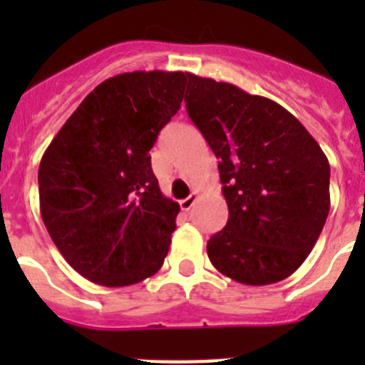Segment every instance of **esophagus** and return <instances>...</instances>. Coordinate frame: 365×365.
<instances>
[{"label": "esophagus", "instance_id": "1", "mask_svg": "<svg viewBox=\"0 0 365 365\" xmlns=\"http://www.w3.org/2000/svg\"><path fill=\"white\" fill-rule=\"evenodd\" d=\"M197 197H199V193L197 192H192L188 195V197L186 199H182V201H180V208H182V210L185 212H188L190 208H192L193 205H195V201H197Z\"/></svg>", "mask_w": 365, "mask_h": 365}]
</instances>
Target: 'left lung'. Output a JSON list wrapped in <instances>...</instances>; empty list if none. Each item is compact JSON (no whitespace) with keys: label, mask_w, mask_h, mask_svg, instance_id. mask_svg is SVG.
<instances>
[{"label":"left lung","mask_w":365,"mask_h":365,"mask_svg":"<svg viewBox=\"0 0 365 365\" xmlns=\"http://www.w3.org/2000/svg\"><path fill=\"white\" fill-rule=\"evenodd\" d=\"M186 111L219 159L227 227L206 245L234 282L270 285L307 259L331 206V168L302 122L274 100L190 74Z\"/></svg>","instance_id":"1"}]
</instances>
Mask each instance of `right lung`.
Returning <instances> with one entry per match:
<instances>
[{
	"instance_id": "add662e5",
	"label": "right lung",
	"mask_w": 365,
	"mask_h": 365,
	"mask_svg": "<svg viewBox=\"0 0 365 365\" xmlns=\"http://www.w3.org/2000/svg\"><path fill=\"white\" fill-rule=\"evenodd\" d=\"M188 76L133 71L104 80L41 157V219L89 282L133 285L163 267L180 208L160 192L150 150L179 111Z\"/></svg>"
}]
</instances>
